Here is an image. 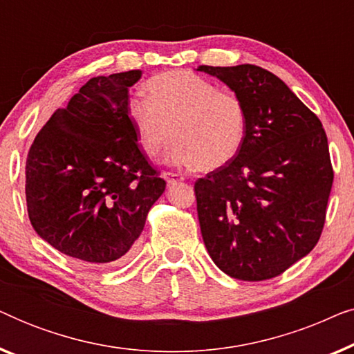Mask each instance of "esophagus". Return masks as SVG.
I'll use <instances>...</instances> for the list:
<instances>
[{"instance_id": "obj_1", "label": "esophagus", "mask_w": 354, "mask_h": 354, "mask_svg": "<svg viewBox=\"0 0 354 354\" xmlns=\"http://www.w3.org/2000/svg\"><path fill=\"white\" fill-rule=\"evenodd\" d=\"M164 176H166L167 185H176V183L185 180V177L180 176V174H176V172H166Z\"/></svg>"}]
</instances>
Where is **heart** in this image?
Instances as JSON below:
<instances>
[{"mask_svg": "<svg viewBox=\"0 0 354 354\" xmlns=\"http://www.w3.org/2000/svg\"><path fill=\"white\" fill-rule=\"evenodd\" d=\"M147 100L132 98L127 115L138 147L158 158L172 137L169 161L176 166L214 171L229 164L243 147L248 111L235 91L188 71L154 75L145 84Z\"/></svg>", "mask_w": 354, "mask_h": 354, "instance_id": "1", "label": "heart"}]
</instances>
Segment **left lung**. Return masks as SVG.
<instances>
[{"instance_id": "1", "label": "left lung", "mask_w": 354, "mask_h": 354, "mask_svg": "<svg viewBox=\"0 0 354 354\" xmlns=\"http://www.w3.org/2000/svg\"><path fill=\"white\" fill-rule=\"evenodd\" d=\"M248 111V132L229 164L195 182L201 235L230 277H277L321 239L333 169L322 122L272 72L253 64L200 66Z\"/></svg>"}]
</instances>
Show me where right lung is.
<instances>
[{"label":"right lung","instance_id":"add662e5","mask_svg":"<svg viewBox=\"0 0 354 354\" xmlns=\"http://www.w3.org/2000/svg\"><path fill=\"white\" fill-rule=\"evenodd\" d=\"M140 71L90 79L55 111L26 162L32 227L85 263H119L142 234L166 180L140 151L127 115Z\"/></svg>","mask_w":354,"mask_h":354}]
</instances>
